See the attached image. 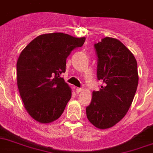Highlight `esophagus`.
<instances>
[{
    "label": "esophagus",
    "instance_id": "34e87169",
    "mask_svg": "<svg viewBox=\"0 0 153 153\" xmlns=\"http://www.w3.org/2000/svg\"><path fill=\"white\" fill-rule=\"evenodd\" d=\"M82 91H83V89H82V88H79V87H77V88H76V92L77 93L81 92Z\"/></svg>",
    "mask_w": 153,
    "mask_h": 153
}]
</instances>
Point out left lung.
I'll return each instance as SVG.
<instances>
[{
    "label": "left lung",
    "mask_w": 153,
    "mask_h": 153,
    "mask_svg": "<svg viewBox=\"0 0 153 153\" xmlns=\"http://www.w3.org/2000/svg\"><path fill=\"white\" fill-rule=\"evenodd\" d=\"M98 57L97 79L104 86L94 91L87 117L100 129L113 127L127 114L139 83L134 55L118 39L105 37L94 45Z\"/></svg>",
    "instance_id": "1"
}]
</instances>
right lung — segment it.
I'll use <instances>...</instances> for the list:
<instances>
[{
    "mask_svg": "<svg viewBox=\"0 0 153 153\" xmlns=\"http://www.w3.org/2000/svg\"><path fill=\"white\" fill-rule=\"evenodd\" d=\"M85 39L62 32L43 34L22 51L17 62L18 91L25 110L39 123H51L62 115L72 90L60 75L71 51Z\"/></svg>",
    "mask_w": 153,
    "mask_h": 153,
    "instance_id": "right-lung-1",
    "label": "right lung"
}]
</instances>
